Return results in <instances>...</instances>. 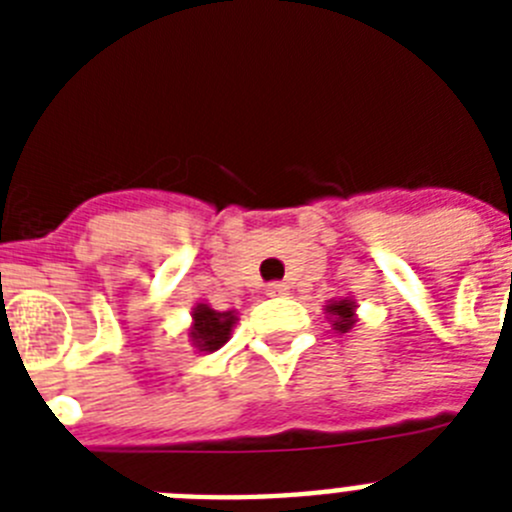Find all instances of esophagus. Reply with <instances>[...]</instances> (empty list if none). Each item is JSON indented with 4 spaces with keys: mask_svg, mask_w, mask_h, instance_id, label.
I'll use <instances>...</instances> for the list:
<instances>
[{
    "mask_svg": "<svg viewBox=\"0 0 512 512\" xmlns=\"http://www.w3.org/2000/svg\"><path fill=\"white\" fill-rule=\"evenodd\" d=\"M266 295H269V297H284V295H287V284L271 282L269 287H266Z\"/></svg>",
    "mask_w": 512,
    "mask_h": 512,
    "instance_id": "esophagus-1",
    "label": "esophagus"
}]
</instances>
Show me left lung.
<instances>
[{"label": "left lung", "instance_id": "left-lung-1", "mask_svg": "<svg viewBox=\"0 0 512 512\" xmlns=\"http://www.w3.org/2000/svg\"><path fill=\"white\" fill-rule=\"evenodd\" d=\"M356 300L351 297H341V300H330L325 305V315L330 318V325L338 330V333H348V330L356 325Z\"/></svg>", "mask_w": 512, "mask_h": 512}]
</instances>
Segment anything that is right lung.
Segmentation results:
<instances>
[{"label":"right lung","instance_id":"1","mask_svg":"<svg viewBox=\"0 0 512 512\" xmlns=\"http://www.w3.org/2000/svg\"><path fill=\"white\" fill-rule=\"evenodd\" d=\"M238 323V312L235 310H215L207 302H197L192 307V325H189L187 336L192 346L200 354H212L220 346H225Z\"/></svg>","mask_w":512,"mask_h":512}]
</instances>
